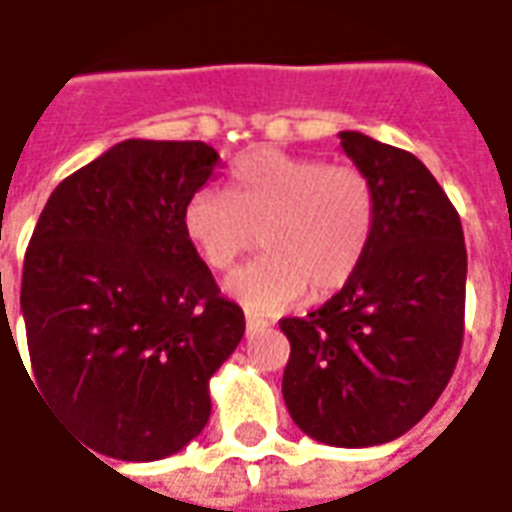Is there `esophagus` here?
<instances>
[{"mask_svg":"<svg viewBox=\"0 0 512 512\" xmlns=\"http://www.w3.org/2000/svg\"><path fill=\"white\" fill-rule=\"evenodd\" d=\"M268 327L266 318H257L252 313H246V335H255V332H263Z\"/></svg>","mask_w":512,"mask_h":512,"instance_id":"esophagus-1","label":"esophagus"}]
</instances>
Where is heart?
Masks as SVG:
<instances>
[{
	"instance_id": "obj_1",
	"label": "heart",
	"mask_w": 512,
	"mask_h": 512,
	"mask_svg": "<svg viewBox=\"0 0 512 512\" xmlns=\"http://www.w3.org/2000/svg\"><path fill=\"white\" fill-rule=\"evenodd\" d=\"M377 196L366 171L318 157L257 149L238 157L230 194L199 188L182 207V232L207 266L224 271L260 230L255 263L232 271L224 288L255 313H280L330 296L355 277L371 244Z\"/></svg>"
}]
</instances>
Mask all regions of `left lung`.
I'll use <instances>...</instances> for the list:
<instances>
[{"mask_svg": "<svg viewBox=\"0 0 512 512\" xmlns=\"http://www.w3.org/2000/svg\"><path fill=\"white\" fill-rule=\"evenodd\" d=\"M341 146L374 185V232L330 302L280 321L291 341L282 396L305 435L363 449L416 427L446 388L463 346L468 263L460 216L416 155L352 130Z\"/></svg>", "mask_w": 512, "mask_h": 512, "instance_id": "1", "label": "left lung"}]
</instances>
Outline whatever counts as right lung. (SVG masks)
Returning <instances> with one entry per match:
<instances>
[{
  "mask_svg": "<svg viewBox=\"0 0 512 512\" xmlns=\"http://www.w3.org/2000/svg\"><path fill=\"white\" fill-rule=\"evenodd\" d=\"M219 163L202 141L130 138L60 182L35 224L21 274L30 382L99 455L149 463L194 441L210 377L244 338V310L182 232Z\"/></svg>",
  "mask_w": 512,
  "mask_h": 512,
  "instance_id": "add662e5",
  "label": "right lung"
}]
</instances>
